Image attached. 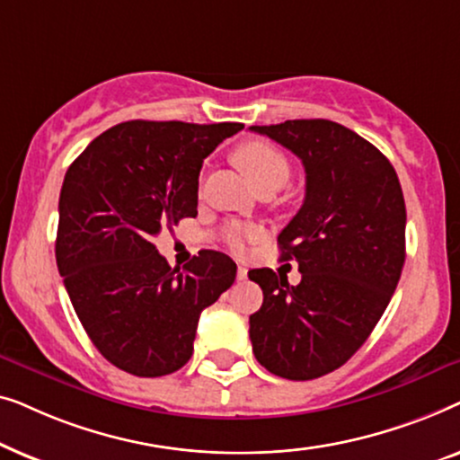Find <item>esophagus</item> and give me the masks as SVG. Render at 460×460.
<instances>
[{
    "label": "esophagus",
    "instance_id": "esophagus-1",
    "mask_svg": "<svg viewBox=\"0 0 460 460\" xmlns=\"http://www.w3.org/2000/svg\"><path fill=\"white\" fill-rule=\"evenodd\" d=\"M247 272H249L247 268L238 266V270H236V279H238V280H247Z\"/></svg>",
    "mask_w": 460,
    "mask_h": 460
}]
</instances>
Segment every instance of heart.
<instances>
[{
	"mask_svg": "<svg viewBox=\"0 0 460 460\" xmlns=\"http://www.w3.org/2000/svg\"><path fill=\"white\" fill-rule=\"evenodd\" d=\"M236 161L247 172L249 178L253 180L257 188L282 186L288 180V175H291V165H288L287 156L279 148L272 146V144L261 140H251L238 146ZM255 236L257 230L253 226L234 222L224 228V243L232 251H236V253H241L251 238Z\"/></svg>",
	"mask_w": 460,
	"mask_h": 460,
	"instance_id": "heart-1",
	"label": "heart"
}]
</instances>
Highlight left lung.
Here are the masks:
<instances>
[{
	"instance_id": "left-lung-1",
	"label": "left lung",
	"mask_w": 460,
	"mask_h": 460,
	"mask_svg": "<svg viewBox=\"0 0 460 460\" xmlns=\"http://www.w3.org/2000/svg\"><path fill=\"white\" fill-rule=\"evenodd\" d=\"M255 134L297 155L305 199L279 234L282 260L299 263L301 282L270 268L251 270L263 291L249 316L257 362L291 381L343 367L379 323L406 260V205L387 156L343 125L295 119L253 125Z\"/></svg>"
}]
</instances>
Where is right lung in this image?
<instances>
[{"label": "right lung", "mask_w": 460, "mask_h": 460, "mask_svg": "<svg viewBox=\"0 0 460 460\" xmlns=\"http://www.w3.org/2000/svg\"><path fill=\"white\" fill-rule=\"evenodd\" d=\"M243 128L125 121L68 167L56 263L92 343L125 373L163 376L184 367L200 312L236 279V263L209 249L180 272L155 238L197 216L203 159Z\"/></svg>", "instance_id": "1"}]
</instances>
